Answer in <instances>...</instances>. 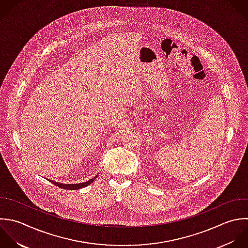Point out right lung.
Here are the masks:
<instances>
[{"mask_svg": "<svg viewBox=\"0 0 248 248\" xmlns=\"http://www.w3.org/2000/svg\"><path fill=\"white\" fill-rule=\"evenodd\" d=\"M96 176L94 178H93L92 180L88 181V182H85V183H81V184H72V185H64V184H60V183H56L54 181H50L53 185L57 186L58 187H61V188H63V189H68V190H76V189H80V188H83V187H86L87 186L91 185L94 180H95Z\"/></svg>", "mask_w": 248, "mask_h": 248, "instance_id": "add662e5", "label": "right lung"}]
</instances>
